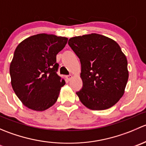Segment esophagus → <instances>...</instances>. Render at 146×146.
<instances>
[{"label":"esophagus","mask_w":146,"mask_h":146,"mask_svg":"<svg viewBox=\"0 0 146 146\" xmlns=\"http://www.w3.org/2000/svg\"><path fill=\"white\" fill-rule=\"evenodd\" d=\"M75 76H76V75H75ZM73 78V74H70V75H69V76H66V78H67V80H70L72 78Z\"/></svg>","instance_id":"obj_1"}]
</instances>
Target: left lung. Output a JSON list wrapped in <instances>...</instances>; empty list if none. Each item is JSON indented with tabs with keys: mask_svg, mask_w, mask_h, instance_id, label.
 Wrapping results in <instances>:
<instances>
[{
	"mask_svg": "<svg viewBox=\"0 0 146 146\" xmlns=\"http://www.w3.org/2000/svg\"><path fill=\"white\" fill-rule=\"evenodd\" d=\"M68 44L81 63L83 87L76 94L82 104L92 110L113 107L124 94L129 79L127 59L119 45L95 33L71 37Z\"/></svg>",
	"mask_w": 146,
	"mask_h": 146,
	"instance_id": "obj_1",
	"label": "left lung"
}]
</instances>
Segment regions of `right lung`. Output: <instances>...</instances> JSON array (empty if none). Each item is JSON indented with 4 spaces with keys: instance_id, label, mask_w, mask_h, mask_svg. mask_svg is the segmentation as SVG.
Returning <instances> with one entry per match:
<instances>
[{
    "instance_id": "add662e5",
    "label": "right lung",
    "mask_w": 146,
    "mask_h": 146,
    "mask_svg": "<svg viewBox=\"0 0 146 146\" xmlns=\"http://www.w3.org/2000/svg\"><path fill=\"white\" fill-rule=\"evenodd\" d=\"M68 38L42 33L20 42L10 65L11 85L23 104L34 111L52 107L66 84L56 71V55Z\"/></svg>"
}]
</instances>
